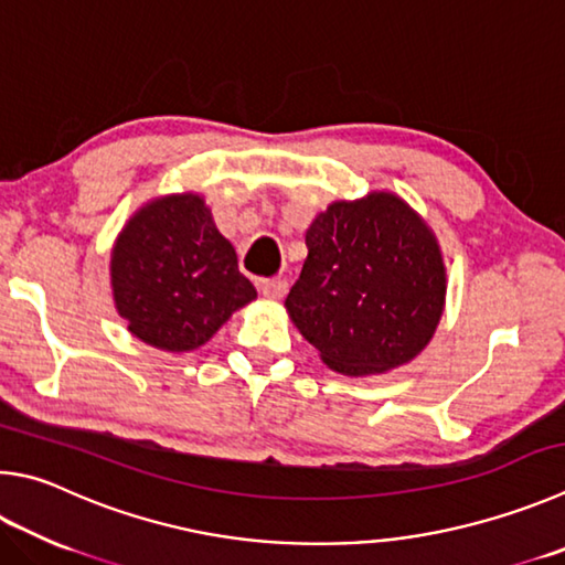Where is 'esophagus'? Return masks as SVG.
<instances>
[{
	"instance_id": "esophagus-1",
	"label": "esophagus",
	"mask_w": 565,
	"mask_h": 565,
	"mask_svg": "<svg viewBox=\"0 0 565 565\" xmlns=\"http://www.w3.org/2000/svg\"><path fill=\"white\" fill-rule=\"evenodd\" d=\"M259 291L266 296V299L279 301L286 296V291H289V284H286L284 279H264L259 284Z\"/></svg>"
}]
</instances>
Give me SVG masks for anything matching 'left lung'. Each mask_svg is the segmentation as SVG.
Wrapping results in <instances>:
<instances>
[{
    "mask_svg": "<svg viewBox=\"0 0 565 565\" xmlns=\"http://www.w3.org/2000/svg\"><path fill=\"white\" fill-rule=\"evenodd\" d=\"M286 311L331 371L375 375L423 351L443 318L447 274L425 220L390 192L333 202L306 232Z\"/></svg>",
    "mask_w": 565,
    "mask_h": 565,
    "instance_id": "left-lung-1",
    "label": "left lung"
}]
</instances>
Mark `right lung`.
Masks as SVG:
<instances>
[{"instance_id":"obj_1","label":"right lung","mask_w":565,"mask_h":565,"mask_svg":"<svg viewBox=\"0 0 565 565\" xmlns=\"http://www.w3.org/2000/svg\"><path fill=\"white\" fill-rule=\"evenodd\" d=\"M110 286L128 331L160 351H194L256 299L237 252L200 194H168L140 207L110 254Z\"/></svg>"}]
</instances>
